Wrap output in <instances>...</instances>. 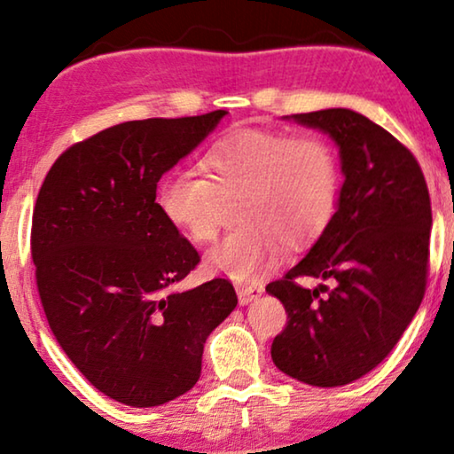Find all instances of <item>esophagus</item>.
I'll list each match as a JSON object with an SVG mask.
<instances>
[{"instance_id":"esophagus-1","label":"esophagus","mask_w":454,"mask_h":454,"mask_svg":"<svg viewBox=\"0 0 454 454\" xmlns=\"http://www.w3.org/2000/svg\"><path fill=\"white\" fill-rule=\"evenodd\" d=\"M262 292H263L262 286H257V284H246V286H239V288H237V296H239V302H241V304H249L251 300L260 298Z\"/></svg>"}]
</instances>
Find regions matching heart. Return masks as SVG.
I'll return each instance as SVG.
<instances>
[{"label": "heart", "instance_id": "1", "mask_svg": "<svg viewBox=\"0 0 454 454\" xmlns=\"http://www.w3.org/2000/svg\"><path fill=\"white\" fill-rule=\"evenodd\" d=\"M205 176L168 172L156 188L166 221L194 243L219 233L221 197L241 191L237 221L207 255L208 270L254 282L274 266L282 239L304 246L323 233L339 199V164L329 142L315 134L241 125L200 158Z\"/></svg>", "mask_w": 454, "mask_h": 454}]
</instances>
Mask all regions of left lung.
<instances>
[{"mask_svg":"<svg viewBox=\"0 0 454 454\" xmlns=\"http://www.w3.org/2000/svg\"><path fill=\"white\" fill-rule=\"evenodd\" d=\"M339 145L337 211L302 260L270 282L288 325L271 359L290 378L337 387L378 367L412 323L428 278L430 194L406 145L351 109L296 114ZM329 281L310 291L298 277Z\"/></svg>","mask_w":454,"mask_h":454,"instance_id":"1","label":"left lung"}]
</instances>
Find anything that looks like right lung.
<instances>
[{
  "label": "right lung",
  "instance_id": "1",
  "mask_svg": "<svg viewBox=\"0 0 454 454\" xmlns=\"http://www.w3.org/2000/svg\"><path fill=\"white\" fill-rule=\"evenodd\" d=\"M227 111L125 121L62 152L40 186L32 260L42 309L74 367L109 395L152 408L200 378L208 334L237 306L233 284H174L200 262L156 203V186Z\"/></svg>",
  "mask_w": 454,
  "mask_h": 454
}]
</instances>
